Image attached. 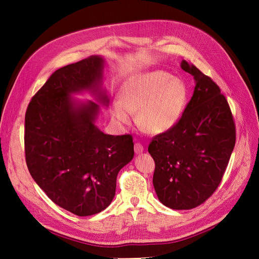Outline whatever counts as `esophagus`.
Returning a JSON list of instances; mask_svg holds the SVG:
<instances>
[{
    "mask_svg": "<svg viewBox=\"0 0 259 259\" xmlns=\"http://www.w3.org/2000/svg\"><path fill=\"white\" fill-rule=\"evenodd\" d=\"M134 150H135V153L139 154V153H142L144 151V147H143L142 144L136 143L135 146H134Z\"/></svg>",
    "mask_w": 259,
    "mask_h": 259,
    "instance_id": "esophagus-1",
    "label": "esophagus"
}]
</instances>
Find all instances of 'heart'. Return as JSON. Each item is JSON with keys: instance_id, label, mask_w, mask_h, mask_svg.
I'll use <instances>...</instances> for the list:
<instances>
[{"instance_id": "obj_1", "label": "heart", "mask_w": 259, "mask_h": 259, "mask_svg": "<svg viewBox=\"0 0 259 259\" xmlns=\"http://www.w3.org/2000/svg\"><path fill=\"white\" fill-rule=\"evenodd\" d=\"M185 83L161 70L136 74L120 90L119 100L111 104V115L119 125L136 114L138 126L149 134H162L175 126L187 103Z\"/></svg>"}]
</instances>
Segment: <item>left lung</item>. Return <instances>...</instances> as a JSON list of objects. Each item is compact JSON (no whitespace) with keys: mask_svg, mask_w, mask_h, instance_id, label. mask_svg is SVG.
<instances>
[{"mask_svg":"<svg viewBox=\"0 0 259 259\" xmlns=\"http://www.w3.org/2000/svg\"><path fill=\"white\" fill-rule=\"evenodd\" d=\"M195 81L193 95L169 131L155 135L148 151L155 163L153 187L162 204L191 209L215 192L236 145L232 112L219 86L182 61Z\"/></svg>","mask_w":259,"mask_h":259,"instance_id":"left-lung-1","label":"left lung"}]
</instances>
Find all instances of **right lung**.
<instances>
[{"instance_id":"1","label":"right lung","mask_w":259,"mask_h":259,"mask_svg":"<svg viewBox=\"0 0 259 259\" xmlns=\"http://www.w3.org/2000/svg\"><path fill=\"white\" fill-rule=\"evenodd\" d=\"M104 59L91 56L56 70L31 99L25 116V154L31 176L58 206L91 216L112 202L120 169L134 158L130 134L107 135L94 122L99 106L71 94L101 91Z\"/></svg>"}]
</instances>
